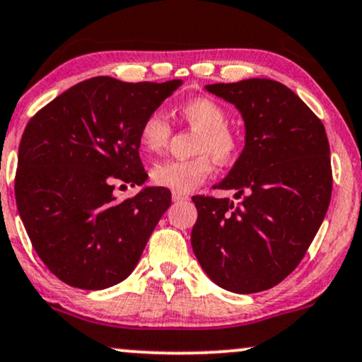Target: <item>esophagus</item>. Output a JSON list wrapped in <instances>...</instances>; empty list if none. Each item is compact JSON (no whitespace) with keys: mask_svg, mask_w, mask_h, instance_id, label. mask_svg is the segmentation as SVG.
Returning a JSON list of instances; mask_svg holds the SVG:
<instances>
[{"mask_svg":"<svg viewBox=\"0 0 362 362\" xmlns=\"http://www.w3.org/2000/svg\"><path fill=\"white\" fill-rule=\"evenodd\" d=\"M172 199L175 200V202H182V200H189V195H187V194L173 192V194H172Z\"/></svg>","mask_w":362,"mask_h":362,"instance_id":"34e87169","label":"esophagus"}]
</instances>
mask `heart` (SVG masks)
I'll return each mask as SVG.
<instances>
[{"instance_id": "1", "label": "heart", "mask_w": 362, "mask_h": 362, "mask_svg": "<svg viewBox=\"0 0 362 362\" xmlns=\"http://www.w3.org/2000/svg\"><path fill=\"white\" fill-rule=\"evenodd\" d=\"M178 115L199 129L195 153L190 160H168L151 168V182L178 194L194 192L211 177L214 163H230L239 155L238 133L228 126V112L211 98H194L180 104ZM172 126L163 111H151L139 126L138 141L146 155H156L168 145Z\"/></svg>"}]
</instances>
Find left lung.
I'll return each mask as SVG.
<instances>
[{"instance_id": "8db88e82", "label": "left lung", "mask_w": 362, "mask_h": 362, "mask_svg": "<svg viewBox=\"0 0 362 362\" xmlns=\"http://www.w3.org/2000/svg\"><path fill=\"white\" fill-rule=\"evenodd\" d=\"M238 107L246 143L216 185L234 197L194 195L192 250L207 276L234 293L278 285L298 267L332 195L330 148L322 121L293 90L272 79L206 86Z\"/></svg>"}]
</instances>
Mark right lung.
<instances>
[{
  "label": "right lung",
  "mask_w": 362,
  "mask_h": 362,
  "mask_svg": "<svg viewBox=\"0 0 362 362\" xmlns=\"http://www.w3.org/2000/svg\"><path fill=\"white\" fill-rule=\"evenodd\" d=\"M182 81H82L28 121L15 197L33 250L67 285L104 290L132 275L172 204L163 187L116 200L115 185L145 184L138 133Z\"/></svg>",
  "instance_id": "right-lung-1"
}]
</instances>
